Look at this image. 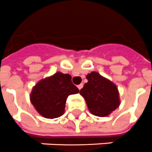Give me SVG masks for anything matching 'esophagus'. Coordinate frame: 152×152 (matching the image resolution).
Here are the masks:
<instances>
[{"label": "esophagus", "mask_w": 152, "mask_h": 152, "mask_svg": "<svg viewBox=\"0 0 152 152\" xmlns=\"http://www.w3.org/2000/svg\"><path fill=\"white\" fill-rule=\"evenodd\" d=\"M82 87H83V84H80V85H78V86H77V88H78V89H79V90H81V89H82Z\"/></svg>", "instance_id": "34e87169"}]
</instances>
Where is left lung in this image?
Returning a JSON list of instances; mask_svg holds the SVG:
<instances>
[{"mask_svg":"<svg viewBox=\"0 0 152 152\" xmlns=\"http://www.w3.org/2000/svg\"><path fill=\"white\" fill-rule=\"evenodd\" d=\"M88 82L80 90L91 114L98 117L110 115L120 105L117 86L108 78L93 71L86 76Z\"/></svg>","mask_w":152,"mask_h":152,"instance_id":"obj_1","label":"left lung"}]
</instances>
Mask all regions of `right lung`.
<instances>
[{"label":"right lung","instance_id":"add662e5","mask_svg":"<svg viewBox=\"0 0 152 152\" xmlns=\"http://www.w3.org/2000/svg\"><path fill=\"white\" fill-rule=\"evenodd\" d=\"M78 93L71 76L58 71L40 80L32 88L30 99L39 115L53 119L64 115L67 97Z\"/></svg>","mask_w":152,"mask_h":152}]
</instances>
